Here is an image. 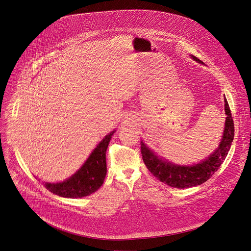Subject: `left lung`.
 Masks as SVG:
<instances>
[{
	"mask_svg": "<svg viewBox=\"0 0 251 251\" xmlns=\"http://www.w3.org/2000/svg\"><path fill=\"white\" fill-rule=\"evenodd\" d=\"M193 59L199 61L195 57H193ZM224 101L225 114L227 115L224 132L219 147L213 154L198 164L179 166L158 158L143 142H141L142 158L149 171L160 181L177 188L199 185L210 179L223 163L234 139L235 127L233 117L227 100L224 99Z\"/></svg>",
	"mask_w": 251,
	"mask_h": 251,
	"instance_id": "1",
	"label": "left lung"
}]
</instances>
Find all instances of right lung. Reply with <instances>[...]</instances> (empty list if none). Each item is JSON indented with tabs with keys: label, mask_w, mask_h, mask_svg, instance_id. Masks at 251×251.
<instances>
[{
	"label": "right lung",
	"mask_w": 251,
	"mask_h": 251,
	"mask_svg": "<svg viewBox=\"0 0 251 251\" xmlns=\"http://www.w3.org/2000/svg\"><path fill=\"white\" fill-rule=\"evenodd\" d=\"M115 130L107 134L90 154L83 166L71 178L63 182L44 183L52 193L67 197L81 198L96 192L106 176V150Z\"/></svg>",
	"instance_id": "add662e5"
}]
</instances>
